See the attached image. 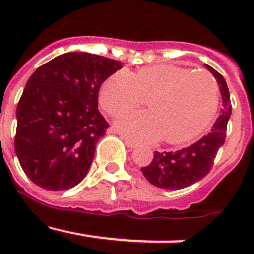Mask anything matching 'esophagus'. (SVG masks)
<instances>
[{
    "label": "esophagus",
    "mask_w": 254,
    "mask_h": 254,
    "mask_svg": "<svg viewBox=\"0 0 254 254\" xmlns=\"http://www.w3.org/2000/svg\"><path fill=\"white\" fill-rule=\"evenodd\" d=\"M123 140H125L126 146H128L129 149H136V147L138 146L137 143H136V142H133V141H132V140H129V138H126V137H123Z\"/></svg>",
    "instance_id": "34e87169"
}]
</instances>
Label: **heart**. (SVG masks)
<instances>
[{"label":"heart","mask_w":254,"mask_h":254,"mask_svg":"<svg viewBox=\"0 0 254 254\" xmlns=\"http://www.w3.org/2000/svg\"><path fill=\"white\" fill-rule=\"evenodd\" d=\"M149 98L150 112H131L116 121L117 129L132 140L152 142L164 137L183 143L202 133L214 120L219 105L215 80L173 64H154L132 73L120 69L100 89L102 107L117 116Z\"/></svg>","instance_id":"1"}]
</instances>
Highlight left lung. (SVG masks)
Instances as JSON below:
<instances>
[{"label": "left lung", "mask_w": 254, "mask_h": 254, "mask_svg": "<svg viewBox=\"0 0 254 254\" xmlns=\"http://www.w3.org/2000/svg\"><path fill=\"white\" fill-rule=\"evenodd\" d=\"M205 67L219 84L224 109L211 131L193 145L177 151H155L151 163L141 168L145 178L159 188L181 190L201 181L211 170L217 151L225 142L226 126L232 116L230 94L225 78L208 64Z\"/></svg>", "instance_id": "left-lung-1"}]
</instances>
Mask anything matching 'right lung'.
I'll return each instance as SVG.
<instances>
[{
	"label": "right lung",
	"instance_id": "obj_1",
	"mask_svg": "<svg viewBox=\"0 0 254 254\" xmlns=\"http://www.w3.org/2000/svg\"><path fill=\"white\" fill-rule=\"evenodd\" d=\"M120 61L68 52L34 71L16 109L15 152L22 170L47 190L77 186L109 127L98 109L100 85Z\"/></svg>",
	"mask_w": 254,
	"mask_h": 254
}]
</instances>
